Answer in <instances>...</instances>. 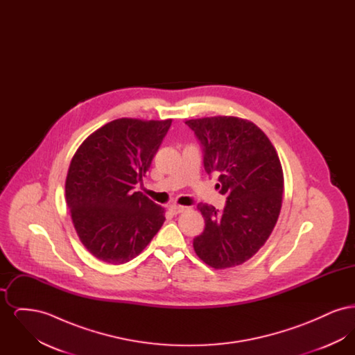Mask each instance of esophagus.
Returning <instances> with one entry per match:
<instances>
[{
  "mask_svg": "<svg viewBox=\"0 0 355 355\" xmlns=\"http://www.w3.org/2000/svg\"><path fill=\"white\" fill-rule=\"evenodd\" d=\"M187 210H189L187 206H181V205H173L171 206V211L174 214H181V213H185Z\"/></svg>",
  "mask_w": 355,
  "mask_h": 355,
  "instance_id": "obj_1",
  "label": "esophagus"
}]
</instances>
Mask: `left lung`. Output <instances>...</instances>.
I'll return each instance as SVG.
<instances>
[{
	"label": "left lung",
	"mask_w": 355,
	"mask_h": 355,
	"mask_svg": "<svg viewBox=\"0 0 355 355\" xmlns=\"http://www.w3.org/2000/svg\"><path fill=\"white\" fill-rule=\"evenodd\" d=\"M203 148V166L217 173L226 206L197 207L205 230L193 248L214 269H229L250 259L268 241L279 217L284 170L270 139L249 119L216 116L187 119Z\"/></svg>",
	"instance_id": "left-lung-1"
}]
</instances>
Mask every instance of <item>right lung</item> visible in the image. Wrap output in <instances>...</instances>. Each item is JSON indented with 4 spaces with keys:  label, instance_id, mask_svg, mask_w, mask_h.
<instances>
[{
    "label": "right lung",
    "instance_id": "add662e5",
    "mask_svg": "<svg viewBox=\"0 0 355 355\" xmlns=\"http://www.w3.org/2000/svg\"><path fill=\"white\" fill-rule=\"evenodd\" d=\"M170 125L171 119H114L74 153L67 203L80 241L100 261H132L164 225L165 209L133 189L146 175Z\"/></svg>",
    "mask_w": 355,
    "mask_h": 355
}]
</instances>
